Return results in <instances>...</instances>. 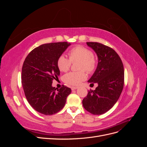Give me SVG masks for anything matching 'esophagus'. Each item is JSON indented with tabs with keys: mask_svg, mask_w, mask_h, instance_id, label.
I'll return each instance as SVG.
<instances>
[{
	"mask_svg": "<svg viewBox=\"0 0 147 147\" xmlns=\"http://www.w3.org/2000/svg\"><path fill=\"white\" fill-rule=\"evenodd\" d=\"M77 88H78V87H77V86H72V88H71V90H77Z\"/></svg>",
	"mask_w": 147,
	"mask_h": 147,
	"instance_id": "1",
	"label": "esophagus"
}]
</instances>
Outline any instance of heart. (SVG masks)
I'll use <instances>...</instances> for the list:
<instances>
[{"instance_id":"heart-1","label":"heart","mask_w":147,"mask_h":147,"mask_svg":"<svg viewBox=\"0 0 147 147\" xmlns=\"http://www.w3.org/2000/svg\"><path fill=\"white\" fill-rule=\"evenodd\" d=\"M69 59L65 55L59 56L57 60V67L61 72H66L71 66V63L78 61V69L79 72H70L63 77L65 83L70 85L77 86L86 78V74L92 73L96 69L97 61L92 51L88 48L82 46H77L71 49L69 53Z\"/></svg>"}]
</instances>
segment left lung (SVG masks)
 Segmentation results:
<instances>
[{"label": "left lung", "mask_w": 147, "mask_h": 147, "mask_svg": "<svg viewBox=\"0 0 147 147\" xmlns=\"http://www.w3.org/2000/svg\"><path fill=\"white\" fill-rule=\"evenodd\" d=\"M86 44L98 57L97 68L88 82L96 83L98 86L89 91L82 101L83 106L93 115H102L113 107L121 95L124 78L123 64L112 48L97 42Z\"/></svg>", "instance_id": "8db88e82"}]
</instances>
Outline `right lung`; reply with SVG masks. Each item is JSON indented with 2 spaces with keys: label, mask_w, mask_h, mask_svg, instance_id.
<instances>
[{
  "label": "right lung",
  "mask_w": 147,
  "mask_h": 147,
  "mask_svg": "<svg viewBox=\"0 0 147 147\" xmlns=\"http://www.w3.org/2000/svg\"><path fill=\"white\" fill-rule=\"evenodd\" d=\"M71 44L57 42L43 44L30 51L22 68L21 82L26 99L37 112L51 115L63 109L71 89L53 87L54 79L59 76L57 60ZM57 91H56V90Z\"/></svg>",
  "instance_id": "1"
}]
</instances>
